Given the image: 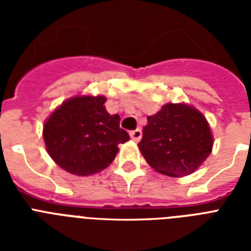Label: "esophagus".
Here are the masks:
<instances>
[{
  "instance_id": "34e87169",
  "label": "esophagus",
  "mask_w": 251,
  "mask_h": 251,
  "mask_svg": "<svg viewBox=\"0 0 251 251\" xmlns=\"http://www.w3.org/2000/svg\"><path fill=\"white\" fill-rule=\"evenodd\" d=\"M130 137H131V139H133L134 142H139L142 138V130L141 129L134 130V131L130 133Z\"/></svg>"
}]
</instances>
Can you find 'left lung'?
Segmentation results:
<instances>
[{"instance_id":"obj_1","label":"left lung","mask_w":251,"mask_h":251,"mask_svg":"<svg viewBox=\"0 0 251 251\" xmlns=\"http://www.w3.org/2000/svg\"><path fill=\"white\" fill-rule=\"evenodd\" d=\"M139 151L156 172L171 177L194 173L212 151L214 137L202 112L185 102H168L149 116Z\"/></svg>"}]
</instances>
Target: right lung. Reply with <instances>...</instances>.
<instances>
[{
  "label": "right lung",
  "mask_w": 251,
  "mask_h": 251,
  "mask_svg": "<svg viewBox=\"0 0 251 251\" xmlns=\"http://www.w3.org/2000/svg\"><path fill=\"white\" fill-rule=\"evenodd\" d=\"M106 98L76 95L47 118L43 138L49 156L75 176L101 172L114 160L118 145L130 139L120 127V116L106 112Z\"/></svg>",
  "instance_id": "add662e5"
}]
</instances>
